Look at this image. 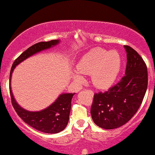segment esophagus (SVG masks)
Listing matches in <instances>:
<instances>
[{"instance_id":"34e87169","label":"esophagus","mask_w":155,"mask_h":155,"mask_svg":"<svg viewBox=\"0 0 155 155\" xmlns=\"http://www.w3.org/2000/svg\"><path fill=\"white\" fill-rule=\"evenodd\" d=\"M89 91H90V93H93V92H92V91H91V90H89Z\"/></svg>"}]
</instances>
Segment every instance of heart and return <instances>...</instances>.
Returning a JSON list of instances; mask_svg holds the SVG:
<instances>
[{"label":"heart","mask_w":155,"mask_h":155,"mask_svg":"<svg viewBox=\"0 0 155 155\" xmlns=\"http://www.w3.org/2000/svg\"><path fill=\"white\" fill-rule=\"evenodd\" d=\"M121 57L118 52L105 49H92L86 53L77 64L78 72L72 73L75 82L82 84L83 75L91 74L93 85L99 89H106L112 85L120 72Z\"/></svg>","instance_id":"obj_1"}]
</instances>
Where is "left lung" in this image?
Listing matches in <instances>:
<instances>
[{
  "label": "left lung",
  "mask_w": 155,
  "mask_h": 155,
  "mask_svg": "<svg viewBox=\"0 0 155 155\" xmlns=\"http://www.w3.org/2000/svg\"><path fill=\"white\" fill-rule=\"evenodd\" d=\"M127 52L125 75L104 93H95L90 113L97 126L112 130L123 126L140 107L148 87L147 66L139 53L130 46Z\"/></svg>",
  "instance_id": "left-lung-1"
}]
</instances>
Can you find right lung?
I'll return each instance as SVG.
<instances>
[{
	"label": "right lung",
	"instance_id": "obj_1",
	"mask_svg": "<svg viewBox=\"0 0 155 155\" xmlns=\"http://www.w3.org/2000/svg\"><path fill=\"white\" fill-rule=\"evenodd\" d=\"M59 43V40H52L47 42H39L34 44L14 61L10 70V92L12 105L15 111L25 123L45 133H57L66 127L69 120L71 99L74 93H62L53 104L45 109L40 111H29L22 108L15 100L10 87V80L13 70L20 62H23L34 54L57 45Z\"/></svg>",
	"mask_w": 155,
	"mask_h": 155
}]
</instances>
